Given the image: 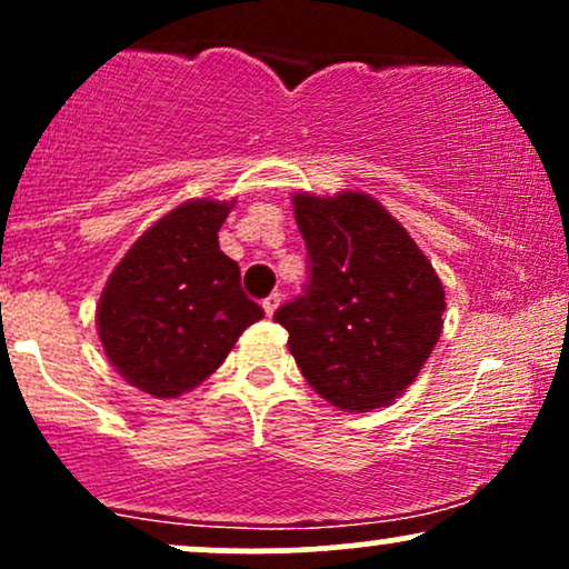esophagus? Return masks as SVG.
<instances>
[{
    "label": "esophagus",
    "mask_w": 569,
    "mask_h": 569,
    "mask_svg": "<svg viewBox=\"0 0 569 569\" xmlns=\"http://www.w3.org/2000/svg\"><path fill=\"white\" fill-rule=\"evenodd\" d=\"M262 307H264V312H267V316H276V310H278V307H280V293L276 291V293H270V297H267L264 299V302H262Z\"/></svg>",
    "instance_id": "esophagus-1"
}]
</instances>
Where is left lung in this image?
<instances>
[{"mask_svg": "<svg viewBox=\"0 0 569 569\" xmlns=\"http://www.w3.org/2000/svg\"><path fill=\"white\" fill-rule=\"evenodd\" d=\"M310 280L276 321L299 371L331 407L393 403L433 352L447 310L443 286L401 221L367 192L293 194Z\"/></svg>", "mask_w": 569, "mask_h": 569, "instance_id": "8db88e82", "label": "left lung"}]
</instances>
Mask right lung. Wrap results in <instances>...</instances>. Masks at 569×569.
<instances>
[{
  "label": "right lung",
  "mask_w": 569,
  "mask_h": 569,
  "mask_svg": "<svg viewBox=\"0 0 569 569\" xmlns=\"http://www.w3.org/2000/svg\"><path fill=\"white\" fill-rule=\"evenodd\" d=\"M234 200H187L128 248L103 286L96 329L109 363L133 388L176 398L198 388L264 310L240 289L219 248Z\"/></svg>",
  "instance_id": "right-lung-1"
}]
</instances>
